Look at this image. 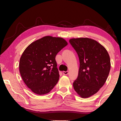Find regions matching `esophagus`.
I'll use <instances>...</instances> for the list:
<instances>
[{
  "instance_id": "34e87169",
  "label": "esophagus",
  "mask_w": 121,
  "mask_h": 121,
  "mask_svg": "<svg viewBox=\"0 0 121 121\" xmlns=\"http://www.w3.org/2000/svg\"><path fill=\"white\" fill-rule=\"evenodd\" d=\"M63 75H68V71H63Z\"/></svg>"
}]
</instances>
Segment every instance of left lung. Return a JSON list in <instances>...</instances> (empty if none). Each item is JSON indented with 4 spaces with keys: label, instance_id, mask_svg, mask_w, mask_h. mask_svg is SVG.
I'll use <instances>...</instances> for the list:
<instances>
[{
    "label": "left lung",
    "instance_id": "1",
    "mask_svg": "<svg viewBox=\"0 0 121 121\" xmlns=\"http://www.w3.org/2000/svg\"><path fill=\"white\" fill-rule=\"evenodd\" d=\"M69 43L77 52L80 63L73 89L81 98H89L97 93L107 80L110 69L109 54L92 39L72 38Z\"/></svg>",
    "mask_w": 121,
    "mask_h": 121
}]
</instances>
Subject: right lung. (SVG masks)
Masks as SVG:
<instances>
[{
    "label": "right lung",
    "mask_w": 121,
    "mask_h": 121,
    "mask_svg": "<svg viewBox=\"0 0 121 121\" xmlns=\"http://www.w3.org/2000/svg\"><path fill=\"white\" fill-rule=\"evenodd\" d=\"M67 45L62 38L48 36L32 42L24 51L20 60V73L34 93L45 95L56 86L60 76L56 56Z\"/></svg>",
    "instance_id": "right-lung-1"
}]
</instances>
